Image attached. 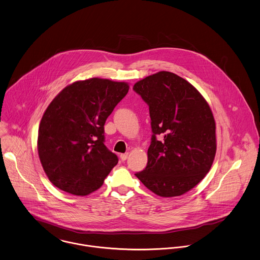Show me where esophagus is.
<instances>
[{
  "instance_id": "obj_1",
  "label": "esophagus",
  "mask_w": 260,
  "mask_h": 260,
  "mask_svg": "<svg viewBox=\"0 0 260 260\" xmlns=\"http://www.w3.org/2000/svg\"><path fill=\"white\" fill-rule=\"evenodd\" d=\"M127 157H128V154H127V153H125V154H121V155H120V158H121V160H125Z\"/></svg>"
}]
</instances>
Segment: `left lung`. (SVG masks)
Segmentation results:
<instances>
[{"mask_svg":"<svg viewBox=\"0 0 260 260\" xmlns=\"http://www.w3.org/2000/svg\"><path fill=\"white\" fill-rule=\"evenodd\" d=\"M133 89L149 105L153 133L147 167L136 176L160 197L181 196L204 179L215 157L210 106L191 83L169 71L138 81Z\"/></svg>","mask_w":260,"mask_h":260,"instance_id":"1","label":"left lung"}]
</instances>
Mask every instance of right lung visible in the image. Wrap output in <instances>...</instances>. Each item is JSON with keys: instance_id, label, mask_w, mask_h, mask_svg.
Listing matches in <instances>:
<instances>
[{"instance_id": "1", "label": "right lung", "mask_w": 260, "mask_h": 260, "mask_svg": "<svg viewBox=\"0 0 260 260\" xmlns=\"http://www.w3.org/2000/svg\"><path fill=\"white\" fill-rule=\"evenodd\" d=\"M128 84L90 78L66 86L45 110L38 132L42 167L57 188L86 196L118 162L104 145V123Z\"/></svg>"}]
</instances>
